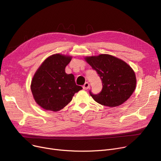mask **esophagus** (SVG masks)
<instances>
[{
	"mask_svg": "<svg viewBox=\"0 0 161 161\" xmlns=\"http://www.w3.org/2000/svg\"><path fill=\"white\" fill-rule=\"evenodd\" d=\"M89 86H90L89 83L88 82H86V83H85V84H84L83 86V89L87 90V89H89Z\"/></svg>",
	"mask_w": 161,
	"mask_h": 161,
	"instance_id": "34e87169",
	"label": "esophagus"
}]
</instances>
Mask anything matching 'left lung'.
Segmentation results:
<instances>
[{
  "label": "left lung",
  "instance_id": "1",
  "mask_svg": "<svg viewBox=\"0 0 161 161\" xmlns=\"http://www.w3.org/2000/svg\"><path fill=\"white\" fill-rule=\"evenodd\" d=\"M102 80L103 89L97 95L89 93L97 103L115 107L127 100L136 88V75L132 68L121 59L108 54L85 58Z\"/></svg>",
  "mask_w": 161,
  "mask_h": 161
}]
</instances>
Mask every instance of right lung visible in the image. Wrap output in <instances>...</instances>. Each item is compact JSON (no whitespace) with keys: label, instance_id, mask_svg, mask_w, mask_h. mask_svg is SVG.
Here are the masks:
<instances>
[{"label":"right lung","instance_id":"obj_1","mask_svg":"<svg viewBox=\"0 0 161 161\" xmlns=\"http://www.w3.org/2000/svg\"><path fill=\"white\" fill-rule=\"evenodd\" d=\"M71 59L72 57L61 54L51 55L34 75L31 86L32 95L36 103L46 110H61L75 92L83 89L76 85L72 74L65 72Z\"/></svg>","mask_w":161,"mask_h":161}]
</instances>
